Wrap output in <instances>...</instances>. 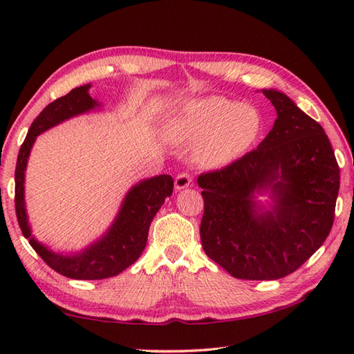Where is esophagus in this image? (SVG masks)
<instances>
[{
	"label": "esophagus",
	"instance_id": "1",
	"mask_svg": "<svg viewBox=\"0 0 354 354\" xmlns=\"http://www.w3.org/2000/svg\"><path fill=\"white\" fill-rule=\"evenodd\" d=\"M192 185V177L187 174V172H182V174H178L176 177V182H174V187L176 191H182V189H186Z\"/></svg>",
	"mask_w": 354,
	"mask_h": 354
}]
</instances>
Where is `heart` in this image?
<instances>
[{"label": "heart", "mask_w": 354, "mask_h": 354, "mask_svg": "<svg viewBox=\"0 0 354 354\" xmlns=\"http://www.w3.org/2000/svg\"><path fill=\"white\" fill-rule=\"evenodd\" d=\"M260 127V114L254 106L212 96L186 100L168 118L165 135L176 145L196 142L198 159L218 165L243 154Z\"/></svg>", "instance_id": "obj_1"}]
</instances>
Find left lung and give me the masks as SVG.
Here are the masks:
<instances>
[{
	"instance_id": "8db88e82",
	"label": "left lung",
	"mask_w": 354,
	"mask_h": 354,
	"mask_svg": "<svg viewBox=\"0 0 354 354\" xmlns=\"http://www.w3.org/2000/svg\"><path fill=\"white\" fill-rule=\"evenodd\" d=\"M277 109L272 131L228 167L198 177L207 257L231 277L281 279L297 270L333 225L339 167L324 129L287 94L263 90ZM269 192L267 211L255 193Z\"/></svg>"
}]
</instances>
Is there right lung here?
Returning a JSON list of instances; mask_svg holds the SVG:
<instances>
[{
    "label": "right lung",
    "mask_w": 354,
    "mask_h": 354,
    "mask_svg": "<svg viewBox=\"0 0 354 354\" xmlns=\"http://www.w3.org/2000/svg\"><path fill=\"white\" fill-rule=\"evenodd\" d=\"M91 84L73 88L66 96L54 100L34 120L18 154L15 171V207L19 227L25 239H28L41 260L50 269L71 279L94 281L115 277L132 266L142 254L147 243L149 228L153 218L172 194L174 180L168 174L145 178L131 187L124 196L122 207L108 231L96 242L80 252H55L46 245L37 242L31 234L27 209H25V169L32 144L37 135L59 124L64 120L85 114L100 106L90 96Z\"/></svg>",
    "instance_id": "obj_1"
}]
</instances>
